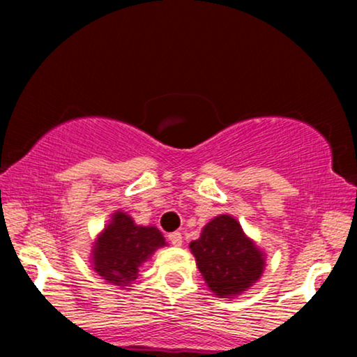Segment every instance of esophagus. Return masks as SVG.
Wrapping results in <instances>:
<instances>
[{
  "mask_svg": "<svg viewBox=\"0 0 357 357\" xmlns=\"http://www.w3.org/2000/svg\"><path fill=\"white\" fill-rule=\"evenodd\" d=\"M167 238H169L171 245H174V247H181L183 245V235L179 231H173L167 235Z\"/></svg>",
  "mask_w": 357,
  "mask_h": 357,
  "instance_id": "esophagus-1",
  "label": "esophagus"
}]
</instances>
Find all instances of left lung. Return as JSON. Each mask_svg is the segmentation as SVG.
<instances>
[{
    "label": "left lung",
    "mask_w": 357,
    "mask_h": 357,
    "mask_svg": "<svg viewBox=\"0 0 357 357\" xmlns=\"http://www.w3.org/2000/svg\"><path fill=\"white\" fill-rule=\"evenodd\" d=\"M190 248L208 287L218 297L247 290L265 267L264 253L247 238L238 221L228 215L211 220Z\"/></svg>",
    "instance_id": "left-lung-1"
}]
</instances>
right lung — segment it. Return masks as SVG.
<instances>
[{
  "instance_id": "right-lung-1",
  "label": "right lung",
  "mask_w": 357,
  "mask_h": 357,
  "mask_svg": "<svg viewBox=\"0 0 357 357\" xmlns=\"http://www.w3.org/2000/svg\"><path fill=\"white\" fill-rule=\"evenodd\" d=\"M162 245L165 236L158 228L137 227L129 215L119 211L97 240L93 268L110 284L129 285L137 278L142 261Z\"/></svg>"
}]
</instances>
